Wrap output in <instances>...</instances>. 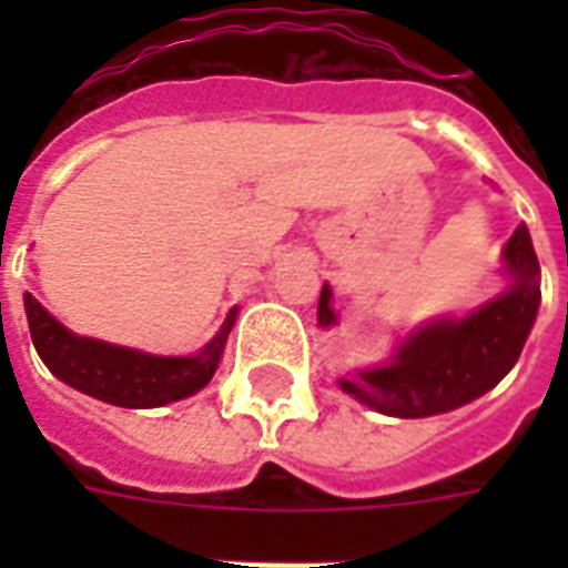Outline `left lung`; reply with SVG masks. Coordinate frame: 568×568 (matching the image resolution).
<instances>
[{"label": "left lung", "instance_id": "obj_1", "mask_svg": "<svg viewBox=\"0 0 568 568\" xmlns=\"http://www.w3.org/2000/svg\"><path fill=\"white\" fill-rule=\"evenodd\" d=\"M504 267L510 274L507 292L466 318H442L415 329L386 365L338 379L342 388L383 415L424 418L457 409L501 383L519 359L539 310V262L525 223L504 247ZM329 301L333 292L324 285L321 327L336 324Z\"/></svg>", "mask_w": 568, "mask_h": 568}]
</instances>
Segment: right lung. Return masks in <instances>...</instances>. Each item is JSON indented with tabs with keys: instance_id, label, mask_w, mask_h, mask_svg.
Masks as SVG:
<instances>
[{
	"instance_id": "add662e5",
	"label": "right lung",
	"mask_w": 568,
	"mask_h": 568,
	"mask_svg": "<svg viewBox=\"0 0 568 568\" xmlns=\"http://www.w3.org/2000/svg\"><path fill=\"white\" fill-rule=\"evenodd\" d=\"M26 301L31 342L43 365L84 395L129 409H153L194 395L212 379L230 336L235 310L223 329L196 356H153L97 338L73 336L31 294Z\"/></svg>"
}]
</instances>
